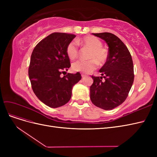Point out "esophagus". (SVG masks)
I'll return each mask as SVG.
<instances>
[{"label": "esophagus", "mask_w": 157, "mask_h": 157, "mask_svg": "<svg viewBox=\"0 0 157 157\" xmlns=\"http://www.w3.org/2000/svg\"><path fill=\"white\" fill-rule=\"evenodd\" d=\"M82 78H85V77H86V75H84V74H82Z\"/></svg>", "instance_id": "obj_1"}]
</instances>
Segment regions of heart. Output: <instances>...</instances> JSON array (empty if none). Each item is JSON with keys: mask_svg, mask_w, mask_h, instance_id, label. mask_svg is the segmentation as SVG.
Instances as JSON below:
<instances>
[{"mask_svg": "<svg viewBox=\"0 0 157 157\" xmlns=\"http://www.w3.org/2000/svg\"><path fill=\"white\" fill-rule=\"evenodd\" d=\"M91 49L89 56V61L78 60L72 64V69L75 72L90 73L98 67V62L100 65L105 63L108 59V51L102 46V42L94 36H86L82 39L71 41L66 48L69 58L71 60L76 59L78 56L79 50L77 42Z\"/></svg>", "mask_w": 157, "mask_h": 157, "instance_id": "heart-1", "label": "heart"}]
</instances>
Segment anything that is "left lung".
<instances>
[{
	"instance_id": "left-lung-1",
	"label": "left lung",
	"mask_w": 157,
	"mask_h": 157,
	"mask_svg": "<svg viewBox=\"0 0 157 157\" xmlns=\"http://www.w3.org/2000/svg\"><path fill=\"white\" fill-rule=\"evenodd\" d=\"M92 34L105 40L109 48L108 59L99 71L102 77L92 76L90 99L99 108L112 110L126 100L132 88L134 79L133 61L126 46L116 35L111 33Z\"/></svg>"
}]
</instances>
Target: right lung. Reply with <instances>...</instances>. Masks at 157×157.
<instances>
[{"label":"right lung","mask_w":157,"mask_h":157,"mask_svg":"<svg viewBox=\"0 0 157 157\" xmlns=\"http://www.w3.org/2000/svg\"><path fill=\"white\" fill-rule=\"evenodd\" d=\"M75 36L53 33L39 42L32 52L28 71L31 87L36 96L50 107L57 108L67 103L73 86L82 78L78 72L60 77L71 67L66 48Z\"/></svg>","instance_id":"add662e5"}]
</instances>
